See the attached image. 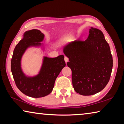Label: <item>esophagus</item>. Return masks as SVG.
<instances>
[{"instance_id": "obj_1", "label": "esophagus", "mask_w": 124, "mask_h": 124, "mask_svg": "<svg viewBox=\"0 0 124 124\" xmlns=\"http://www.w3.org/2000/svg\"><path fill=\"white\" fill-rule=\"evenodd\" d=\"M64 61H65V62H66V63H67V62H68V61H69L68 58L67 57H64Z\"/></svg>"}]
</instances>
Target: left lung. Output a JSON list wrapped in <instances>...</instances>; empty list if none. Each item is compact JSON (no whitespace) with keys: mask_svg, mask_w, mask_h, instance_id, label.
<instances>
[{"mask_svg":"<svg viewBox=\"0 0 124 124\" xmlns=\"http://www.w3.org/2000/svg\"><path fill=\"white\" fill-rule=\"evenodd\" d=\"M72 70L73 87L78 93L90 96L100 92L109 81L113 58L103 33L91 27L85 41L75 40L63 48Z\"/></svg>","mask_w":124,"mask_h":124,"instance_id":"1","label":"left lung"}]
</instances>
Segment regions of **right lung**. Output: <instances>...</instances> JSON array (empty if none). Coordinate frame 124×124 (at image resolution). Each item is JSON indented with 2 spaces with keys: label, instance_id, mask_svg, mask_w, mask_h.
Wrapping results in <instances>:
<instances>
[{
  "label": "right lung",
  "instance_id": "1",
  "mask_svg": "<svg viewBox=\"0 0 124 124\" xmlns=\"http://www.w3.org/2000/svg\"><path fill=\"white\" fill-rule=\"evenodd\" d=\"M44 35L38 29H32L24 33L23 38L15 48L11 62V70L16 86L23 93L29 97L39 98L51 93L54 82L63 67L66 66L64 56L55 58L44 57L39 73L28 77L23 73L21 65L23 54L30 46L41 45Z\"/></svg>",
  "mask_w": 124,
  "mask_h": 124
}]
</instances>
